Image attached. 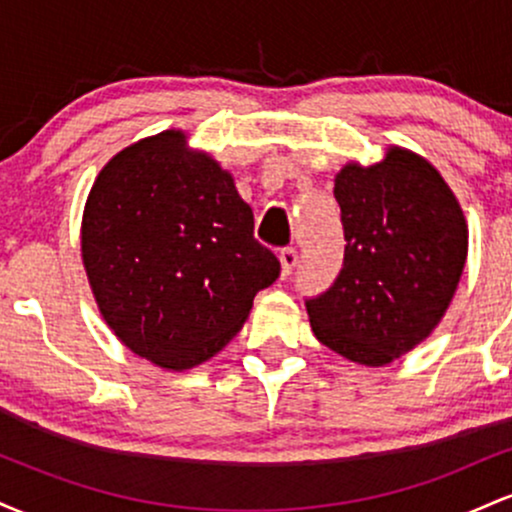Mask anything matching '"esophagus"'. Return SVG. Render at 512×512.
Wrapping results in <instances>:
<instances>
[{"label":"esophagus","instance_id":"34e87169","mask_svg":"<svg viewBox=\"0 0 512 512\" xmlns=\"http://www.w3.org/2000/svg\"><path fill=\"white\" fill-rule=\"evenodd\" d=\"M279 260H281V274L289 276L298 264V252L296 248H284L279 252Z\"/></svg>","mask_w":512,"mask_h":512}]
</instances>
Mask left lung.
Instances as JSON below:
<instances>
[{"label":"left lung","instance_id":"1","mask_svg":"<svg viewBox=\"0 0 512 512\" xmlns=\"http://www.w3.org/2000/svg\"><path fill=\"white\" fill-rule=\"evenodd\" d=\"M344 264L305 298L322 344L363 366H385L436 330L467 260V223L426 158L392 146L375 166L337 173Z\"/></svg>","mask_w":512,"mask_h":512}]
</instances>
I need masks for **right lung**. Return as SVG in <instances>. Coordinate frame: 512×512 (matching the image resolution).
<instances>
[{
	"label": "right lung",
	"instance_id": "add662e5",
	"mask_svg": "<svg viewBox=\"0 0 512 512\" xmlns=\"http://www.w3.org/2000/svg\"><path fill=\"white\" fill-rule=\"evenodd\" d=\"M81 257L115 337L168 370L219 354L281 272L231 173L187 149L180 129L127 146L98 173Z\"/></svg>",
	"mask_w": 512,
	"mask_h": 512
}]
</instances>
